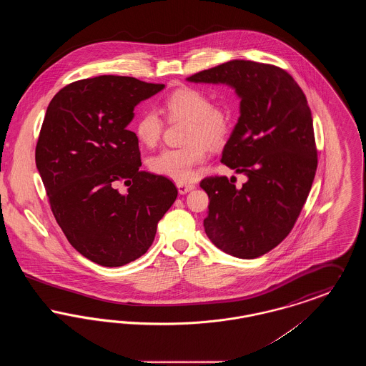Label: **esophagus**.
<instances>
[{
    "instance_id": "esophagus-1",
    "label": "esophagus",
    "mask_w": 366,
    "mask_h": 366,
    "mask_svg": "<svg viewBox=\"0 0 366 366\" xmlns=\"http://www.w3.org/2000/svg\"><path fill=\"white\" fill-rule=\"evenodd\" d=\"M177 188H178V192H179L181 194H185V193L191 192L192 189H194V185H192V184H181V182H178V184H177Z\"/></svg>"
}]
</instances>
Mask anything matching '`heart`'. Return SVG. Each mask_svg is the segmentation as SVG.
<instances>
[{
    "instance_id": "obj_1",
    "label": "heart",
    "mask_w": 366,
    "mask_h": 366,
    "mask_svg": "<svg viewBox=\"0 0 366 366\" xmlns=\"http://www.w3.org/2000/svg\"><path fill=\"white\" fill-rule=\"evenodd\" d=\"M167 118L188 121L182 148H167L149 157L148 167L152 173L177 182H189L196 174V166L207 157L206 146L217 148L227 139L232 117L227 107L212 105L209 94L194 87H179L163 103ZM163 121L154 111L142 112L134 126V133L145 147H155L162 137ZM205 143L203 144L202 142Z\"/></svg>"
}]
</instances>
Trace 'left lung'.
<instances>
[{"label":"left lung","instance_id":"left-lung-1","mask_svg":"<svg viewBox=\"0 0 366 366\" xmlns=\"http://www.w3.org/2000/svg\"><path fill=\"white\" fill-rule=\"evenodd\" d=\"M187 79L225 84L240 99V118L221 162L248 181L240 189L227 177L200 182L209 199L204 230L229 255L258 258L288 236L313 185L317 149L306 96L287 71L249 60H230Z\"/></svg>","mask_w":366,"mask_h":366}]
</instances>
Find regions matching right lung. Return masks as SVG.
Here are the masks:
<instances>
[{
    "mask_svg": "<svg viewBox=\"0 0 366 366\" xmlns=\"http://www.w3.org/2000/svg\"><path fill=\"white\" fill-rule=\"evenodd\" d=\"M164 85L102 75L72 82L48 105L35 163L53 215L89 261L118 267L144 255L178 191L141 172L139 139L127 130L134 107ZM123 182L128 191L114 185Z\"/></svg>",
    "mask_w": 366,
    "mask_h": 366,
    "instance_id": "add662e5",
    "label": "right lung"
}]
</instances>
